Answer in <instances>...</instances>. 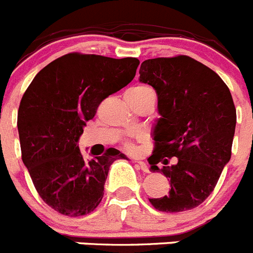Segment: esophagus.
I'll return each mask as SVG.
<instances>
[{
    "label": "esophagus",
    "instance_id": "obj_1",
    "mask_svg": "<svg viewBox=\"0 0 253 253\" xmlns=\"http://www.w3.org/2000/svg\"><path fill=\"white\" fill-rule=\"evenodd\" d=\"M135 163L138 164V166H139V168L142 169L143 172H145V173H149V172H150L149 167H148L147 164L144 163V162H135Z\"/></svg>",
    "mask_w": 253,
    "mask_h": 253
}]
</instances>
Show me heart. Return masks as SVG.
Here are the masks:
<instances>
[{"label": "heart", "mask_w": 253, "mask_h": 253, "mask_svg": "<svg viewBox=\"0 0 253 253\" xmlns=\"http://www.w3.org/2000/svg\"><path fill=\"white\" fill-rule=\"evenodd\" d=\"M128 92H130V94H134V95H138V96H144V95L154 94V92H153V90L150 89V87L145 86V85H138V86L131 87V89L128 90ZM125 148H126L128 150H133L134 145L131 144V143L126 142L125 143Z\"/></svg>", "instance_id": "b5f03b06"}]
</instances>
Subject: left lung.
Instances as JSON below:
<instances>
[{"instance_id": "obj_1", "label": "left lung", "mask_w": 253, "mask_h": 253, "mask_svg": "<svg viewBox=\"0 0 253 253\" xmlns=\"http://www.w3.org/2000/svg\"><path fill=\"white\" fill-rule=\"evenodd\" d=\"M139 74V80L157 91L162 117L153 133L150 170L170 180L169 193L149 202L161 212L193 210L212 193L231 159L236 128L232 95L212 69L185 55L145 60ZM173 156L177 164L158 168Z\"/></svg>"}]
</instances>
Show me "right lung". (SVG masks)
Masks as SVG:
<instances>
[{"mask_svg": "<svg viewBox=\"0 0 253 253\" xmlns=\"http://www.w3.org/2000/svg\"><path fill=\"white\" fill-rule=\"evenodd\" d=\"M136 57L66 54L35 76L17 114L22 162L39 196L64 216L80 217L101 202L109 168L125 155L109 148L84 161L79 138L99 104L130 83Z\"/></svg>", "mask_w": 253, "mask_h": 253, "instance_id": "obj_1", "label": "right lung"}]
</instances>
